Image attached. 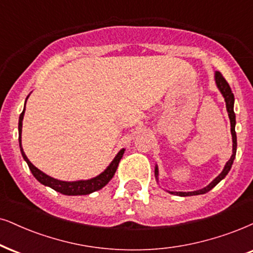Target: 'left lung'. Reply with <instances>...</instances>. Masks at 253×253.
<instances>
[{"label":"left lung","mask_w":253,"mask_h":253,"mask_svg":"<svg viewBox=\"0 0 253 253\" xmlns=\"http://www.w3.org/2000/svg\"><path fill=\"white\" fill-rule=\"evenodd\" d=\"M215 83H216L217 88L219 89V92L222 93L223 98H224L226 111H228V116H229V119H230V125H231V135H232V155H231V158H230L229 161L225 164L222 172H220V174L215 178V180L210 182V183L208 184L206 188H202V189L195 190V191H187V193H185V191H169L168 190L169 194L177 195V196H182V197L195 196V195L206 194V193H208V191L211 190L216 184H218L219 182L222 181L223 178L226 176V175H228L230 169H231V166L233 164V160H235V158H236V150H237V135H236V130H235L236 114H235V111H233L235 97H233L231 88H230V86H229L228 83H226L224 77H223L222 73L218 72V71L215 72ZM155 178H156V181L159 182V168H158V166H155Z\"/></svg>","instance_id":"1"}]
</instances>
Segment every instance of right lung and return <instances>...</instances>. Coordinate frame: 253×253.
I'll use <instances>...</instances> for the list:
<instances>
[{
    "mask_svg": "<svg viewBox=\"0 0 253 253\" xmlns=\"http://www.w3.org/2000/svg\"><path fill=\"white\" fill-rule=\"evenodd\" d=\"M30 95V94H29ZM29 95L25 99V103H27ZM24 112H25V104L23 112L21 113L20 120H18V141H20V149L22 153V156H23L24 161L27 162L29 166V169H30L35 178L38 182H41L42 184L46 185V187H50L51 189L58 191V193L63 195H68V196H77V195H88L91 193H94V191L100 190L101 188H104L108 182L112 180L113 175L116 174V170L118 168V165H119L121 158H123L125 149H120V152L116 155V158L113 159V161L108 165V167L105 169V170L99 174L98 176L89 178V180H79V181H60L57 180V178H53L46 175L45 172H43L40 169L35 167V166L29 161V159L25 155L23 148H22V125H23V118H24Z\"/></svg>",
    "mask_w": 253,
    "mask_h": 253,
    "instance_id": "right-lung-1",
    "label": "right lung"
}]
</instances>
